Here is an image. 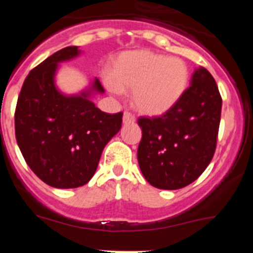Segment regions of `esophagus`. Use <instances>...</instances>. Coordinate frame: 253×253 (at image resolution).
I'll use <instances>...</instances> for the list:
<instances>
[{
  "instance_id": "obj_1",
  "label": "esophagus",
  "mask_w": 253,
  "mask_h": 253,
  "mask_svg": "<svg viewBox=\"0 0 253 253\" xmlns=\"http://www.w3.org/2000/svg\"><path fill=\"white\" fill-rule=\"evenodd\" d=\"M134 122H135V116L129 111H125L124 115H123V123L124 124H133Z\"/></svg>"
}]
</instances>
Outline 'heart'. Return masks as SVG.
Masks as SVG:
<instances>
[{"label":"heart","mask_w":253,"mask_h":253,"mask_svg":"<svg viewBox=\"0 0 253 253\" xmlns=\"http://www.w3.org/2000/svg\"><path fill=\"white\" fill-rule=\"evenodd\" d=\"M190 82L186 62L154 51H125L114 62L107 88L114 93L133 90L131 104L146 115H162L185 95Z\"/></svg>","instance_id":"b5f03b06"}]
</instances>
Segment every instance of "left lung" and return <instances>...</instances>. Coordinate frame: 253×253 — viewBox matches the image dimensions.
Returning <instances> with one entry per match:
<instances>
[{"label":"left lung","instance_id":"1","mask_svg":"<svg viewBox=\"0 0 253 253\" xmlns=\"http://www.w3.org/2000/svg\"><path fill=\"white\" fill-rule=\"evenodd\" d=\"M222 97L204 67L194 71L191 84L171 110L139 118L142 140L138 163L152 186L177 190L196 180L214 156Z\"/></svg>","mask_w":253,"mask_h":253}]
</instances>
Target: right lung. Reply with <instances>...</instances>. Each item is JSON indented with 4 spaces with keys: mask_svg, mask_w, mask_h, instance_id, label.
<instances>
[{
    "mask_svg": "<svg viewBox=\"0 0 253 253\" xmlns=\"http://www.w3.org/2000/svg\"><path fill=\"white\" fill-rule=\"evenodd\" d=\"M80 53L78 46H67L30 71L15 111L16 140L28 166L57 189L87 184L122 128L123 113H104L91 101L93 93H104L97 78L78 95H64L55 86L58 64Z\"/></svg>",
    "mask_w": 253,
    "mask_h": 253,
    "instance_id": "obj_1",
    "label": "right lung"
}]
</instances>
